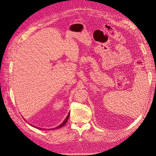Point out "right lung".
Wrapping results in <instances>:
<instances>
[{
	"instance_id": "right-lung-1",
	"label": "right lung",
	"mask_w": 156,
	"mask_h": 156,
	"mask_svg": "<svg viewBox=\"0 0 156 156\" xmlns=\"http://www.w3.org/2000/svg\"><path fill=\"white\" fill-rule=\"evenodd\" d=\"M69 113L68 114V115L67 116V117L65 119V120H64V122H62V124H61L60 126H57V127H55V128H53V129H51V130H52V129H58V128H60V127H62V126H64L66 124V122H67V121H68V119H69ZM37 129H39L38 127H37ZM40 129H41V128Z\"/></svg>"
}]
</instances>
